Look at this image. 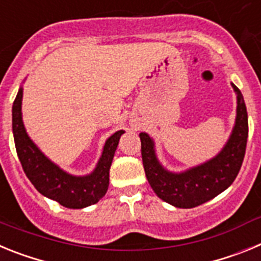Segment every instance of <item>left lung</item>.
Masks as SVG:
<instances>
[{
    "label": "left lung",
    "instance_id": "1",
    "mask_svg": "<svg viewBox=\"0 0 261 261\" xmlns=\"http://www.w3.org/2000/svg\"><path fill=\"white\" fill-rule=\"evenodd\" d=\"M237 93V119L229 141L222 150L208 162L184 172L167 171L156 159L153 138L140 133L141 154L147 181L159 199L176 208H195L209 201L230 187L242 167L248 137V117L241 90Z\"/></svg>",
    "mask_w": 261,
    "mask_h": 261
}]
</instances>
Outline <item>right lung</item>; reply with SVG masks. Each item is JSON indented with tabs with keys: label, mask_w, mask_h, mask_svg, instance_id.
Returning <instances> with one entry per match:
<instances>
[{
	"label": "right lung",
	"mask_w": 261,
	"mask_h": 261,
	"mask_svg": "<svg viewBox=\"0 0 261 261\" xmlns=\"http://www.w3.org/2000/svg\"><path fill=\"white\" fill-rule=\"evenodd\" d=\"M22 96L20 87L13 105V135L18 158L30 181L41 195L65 208L82 209L98 202L108 190L111 163L124 130H117L106 141L102 156L91 174L74 176L49 161L31 141L23 125Z\"/></svg>",
	"instance_id": "add662e5"
}]
</instances>
